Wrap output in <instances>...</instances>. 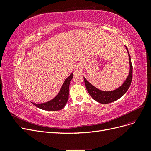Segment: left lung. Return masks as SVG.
<instances>
[{
	"label": "left lung",
	"instance_id": "8db88e82",
	"mask_svg": "<svg viewBox=\"0 0 151 151\" xmlns=\"http://www.w3.org/2000/svg\"><path fill=\"white\" fill-rule=\"evenodd\" d=\"M125 47L127 50L128 53H129L130 72L126 80L119 88L113 91H103L95 88L93 85L89 83V82L86 79L85 77H84V83L87 91H88V93L92 97L95 101H96L98 103L102 104H108L112 103L113 101H115L116 100L120 98L122 96L124 95L125 93L127 91V90L130 88L132 79V69H133V67H132L131 58L129 52L128 51V48L126 46Z\"/></svg>",
	"mask_w": 151,
	"mask_h": 151
}]
</instances>
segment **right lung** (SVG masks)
I'll return each instance as SVG.
<instances>
[{"mask_svg": "<svg viewBox=\"0 0 151 151\" xmlns=\"http://www.w3.org/2000/svg\"><path fill=\"white\" fill-rule=\"evenodd\" d=\"M73 77V74H71L64 81L62 84L60 91L58 94L50 101L41 104H36L31 102L35 106L42 109L47 111H58L60 110L65 106L68 99V90L70 81Z\"/></svg>", "mask_w": 151, "mask_h": 151, "instance_id": "1", "label": "right lung"}]
</instances>
